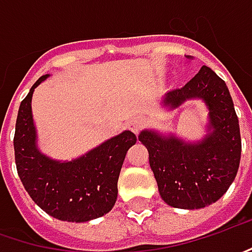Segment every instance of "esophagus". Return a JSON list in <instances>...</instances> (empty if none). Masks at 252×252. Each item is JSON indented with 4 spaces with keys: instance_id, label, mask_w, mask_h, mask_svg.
<instances>
[{
    "instance_id": "esophagus-1",
    "label": "esophagus",
    "mask_w": 252,
    "mask_h": 252,
    "mask_svg": "<svg viewBox=\"0 0 252 252\" xmlns=\"http://www.w3.org/2000/svg\"><path fill=\"white\" fill-rule=\"evenodd\" d=\"M127 127L133 132V133H139L140 129L143 127V120L139 119V117H133L127 122Z\"/></svg>"
}]
</instances>
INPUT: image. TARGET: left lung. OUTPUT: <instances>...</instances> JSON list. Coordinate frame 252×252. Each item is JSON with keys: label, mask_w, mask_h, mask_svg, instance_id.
Segmentation results:
<instances>
[{"label": "left lung", "mask_w": 252, "mask_h": 252, "mask_svg": "<svg viewBox=\"0 0 252 252\" xmlns=\"http://www.w3.org/2000/svg\"><path fill=\"white\" fill-rule=\"evenodd\" d=\"M201 97L209 107L212 133L198 145L142 132L139 140L148 148L162 199L175 208L198 209L218 201L237 176L241 159L240 123L225 81L209 67L168 93L165 103L172 107L184 100Z\"/></svg>", "instance_id": "8db88e82"}]
</instances>
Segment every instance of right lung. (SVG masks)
I'll list each match as a JSON object with an SVG mask.
<instances>
[{
    "label": "right lung",
    "instance_id": "obj_1",
    "mask_svg": "<svg viewBox=\"0 0 252 252\" xmlns=\"http://www.w3.org/2000/svg\"><path fill=\"white\" fill-rule=\"evenodd\" d=\"M21 101L15 123L14 155L18 176L31 199L48 215L68 222H86L107 214L117 199V181L136 135L126 130L73 162H54L37 151L31 115L34 89Z\"/></svg>",
    "mask_w": 252,
    "mask_h": 252
}]
</instances>
